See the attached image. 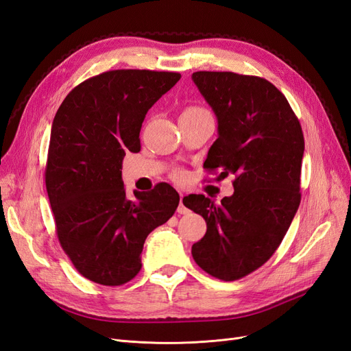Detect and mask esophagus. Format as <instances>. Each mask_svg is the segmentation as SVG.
<instances>
[{"label": "esophagus", "mask_w": 351, "mask_h": 351, "mask_svg": "<svg viewBox=\"0 0 351 351\" xmlns=\"http://www.w3.org/2000/svg\"><path fill=\"white\" fill-rule=\"evenodd\" d=\"M177 212L178 214H182V215H184V214H189V209L186 208V205H184V195L183 193H180V205H178V208H177Z\"/></svg>", "instance_id": "esophagus-1"}]
</instances>
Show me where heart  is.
I'll list each match as a JSON object with an SVG mask.
<instances>
[{
	"label": "heart",
	"instance_id": "heart-1",
	"mask_svg": "<svg viewBox=\"0 0 351 351\" xmlns=\"http://www.w3.org/2000/svg\"><path fill=\"white\" fill-rule=\"evenodd\" d=\"M200 112H205V110L200 108V107H189V108H186V110L183 111L182 115H184V114H200ZM183 177H184L183 173H176V178L182 180Z\"/></svg>",
	"mask_w": 351,
	"mask_h": 351
}]
</instances>
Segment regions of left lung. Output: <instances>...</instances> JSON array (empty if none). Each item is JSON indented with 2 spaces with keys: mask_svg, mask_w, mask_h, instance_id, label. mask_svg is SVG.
Returning <instances> with one entry per match:
<instances>
[{
  "mask_svg": "<svg viewBox=\"0 0 351 351\" xmlns=\"http://www.w3.org/2000/svg\"><path fill=\"white\" fill-rule=\"evenodd\" d=\"M192 79L218 120L204 167L236 176L234 193L221 205L205 195L184 197L206 221L192 254L212 277L234 281L272 256L299 209L304 137L289 101L267 79L231 71H196Z\"/></svg>",
  "mask_w": 351,
  "mask_h": 351,
  "instance_id": "8db88e82",
  "label": "left lung"
}]
</instances>
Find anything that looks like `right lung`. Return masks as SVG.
<instances>
[{
  "label": "right lung",
  "mask_w": 351,
  "mask_h": 351,
  "mask_svg": "<svg viewBox=\"0 0 351 351\" xmlns=\"http://www.w3.org/2000/svg\"><path fill=\"white\" fill-rule=\"evenodd\" d=\"M180 73L111 70L82 82L52 121L45 184L62 250L84 278L129 282L142 268L143 243L176 212L180 196L167 183L127 197V152H139L146 112Z\"/></svg>",
  "instance_id": "1"
}]
</instances>
